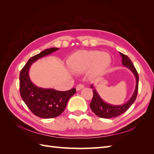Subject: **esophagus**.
<instances>
[{"mask_svg":"<svg viewBox=\"0 0 154 154\" xmlns=\"http://www.w3.org/2000/svg\"><path fill=\"white\" fill-rule=\"evenodd\" d=\"M84 88V85H82V84H78L76 87L77 91H80L81 89H82V88Z\"/></svg>","mask_w":154,"mask_h":154,"instance_id":"obj_1","label":"esophagus"}]
</instances>
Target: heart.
I'll use <instances>...</instances> for the list:
<instances>
[{"label":"heart","mask_w":154,"mask_h":154,"mask_svg":"<svg viewBox=\"0 0 154 154\" xmlns=\"http://www.w3.org/2000/svg\"><path fill=\"white\" fill-rule=\"evenodd\" d=\"M110 63L108 53L95 50L79 51L68 60V66L72 72L80 74L87 71V75L91 78L103 76Z\"/></svg>","instance_id":"b5f03b06"}]
</instances>
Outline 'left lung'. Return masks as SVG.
Listing matches in <instances>:
<instances>
[{
  "label": "left lung",
  "mask_w": 154,
  "mask_h": 154,
  "mask_svg": "<svg viewBox=\"0 0 154 154\" xmlns=\"http://www.w3.org/2000/svg\"><path fill=\"white\" fill-rule=\"evenodd\" d=\"M119 54L122 58L123 66L128 68L133 73L135 78H136V88H135V90L132 97L128 100V101H127L123 105H114L106 103V102L102 100L95 87L92 84L91 85V87L93 89V98L91 101V103H90V107L93 112L102 118L109 119L112 118H115L125 113L130 108V106L134 103L137 95L139 82V76L137 72L132 61L127 56L120 52Z\"/></svg>",
  "instance_id": "left-lung-1"
}]
</instances>
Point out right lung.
<instances>
[{"instance_id":"right-lung-1","label":"right lung","mask_w":154,"mask_h":154,"mask_svg":"<svg viewBox=\"0 0 154 154\" xmlns=\"http://www.w3.org/2000/svg\"><path fill=\"white\" fill-rule=\"evenodd\" d=\"M58 49L57 48L45 49L30 58L20 73L22 98L32 112L41 118H53L61 114L66 109L69 100L76 92L75 88L67 91H59L53 88L37 87L29 78V71L32 63Z\"/></svg>"}]
</instances>
